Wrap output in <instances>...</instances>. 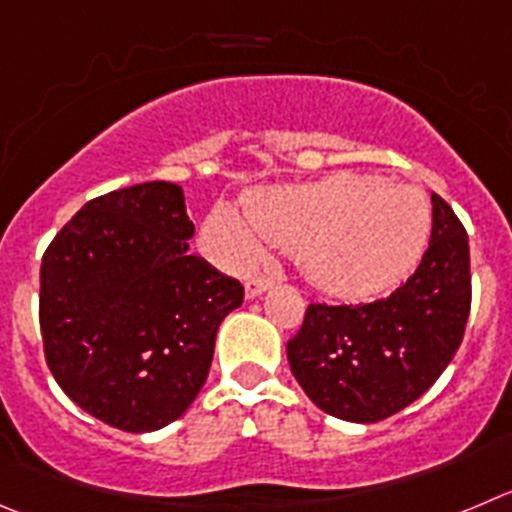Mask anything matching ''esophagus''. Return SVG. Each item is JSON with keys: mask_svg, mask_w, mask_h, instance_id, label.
<instances>
[{"mask_svg": "<svg viewBox=\"0 0 512 512\" xmlns=\"http://www.w3.org/2000/svg\"><path fill=\"white\" fill-rule=\"evenodd\" d=\"M267 288H272V280L265 278V275H260V278H250L245 283V298L247 300H255L257 295L265 293Z\"/></svg>", "mask_w": 512, "mask_h": 512, "instance_id": "obj_1", "label": "esophagus"}]
</instances>
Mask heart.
Instances as JSON below:
<instances>
[{"label": "heart", "instance_id": "obj_1", "mask_svg": "<svg viewBox=\"0 0 512 512\" xmlns=\"http://www.w3.org/2000/svg\"><path fill=\"white\" fill-rule=\"evenodd\" d=\"M247 220L219 204L204 219V247L245 270L265 257V240L298 252L305 278L323 293L366 298L389 290L422 260L432 204L417 186L358 171L252 191Z\"/></svg>", "mask_w": 512, "mask_h": 512}]
</instances>
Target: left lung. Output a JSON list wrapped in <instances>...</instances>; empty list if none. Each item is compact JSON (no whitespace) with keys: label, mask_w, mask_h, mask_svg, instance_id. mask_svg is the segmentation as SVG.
Listing matches in <instances>:
<instances>
[{"label":"left lung","mask_w":512,"mask_h":512,"mask_svg":"<svg viewBox=\"0 0 512 512\" xmlns=\"http://www.w3.org/2000/svg\"><path fill=\"white\" fill-rule=\"evenodd\" d=\"M470 315V245L452 207L432 194V237L417 272L374 303H310L288 341L308 399L371 424L417 401L460 348Z\"/></svg>","instance_id":"1"}]
</instances>
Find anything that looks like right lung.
Instances as JSON below:
<instances>
[{"label": "right lung", "mask_w": 512, "mask_h": 512, "mask_svg": "<svg viewBox=\"0 0 512 512\" xmlns=\"http://www.w3.org/2000/svg\"><path fill=\"white\" fill-rule=\"evenodd\" d=\"M184 191L146 181L85 204L47 247L40 331L60 389L123 432L179 419L207 381L245 288L189 255Z\"/></svg>", "instance_id": "add662e5"}]
</instances>
